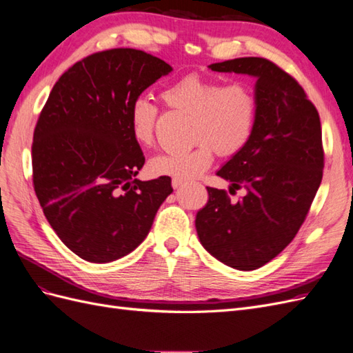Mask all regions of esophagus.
I'll return each instance as SVG.
<instances>
[{
	"label": "esophagus",
	"instance_id": "1",
	"mask_svg": "<svg viewBox=\"0 0 353 353\" xmlns=\"http://www.w3.org/2000/svg\"><path fill=\"white\" fill-rule=\"evenodd\" d=\"M183 184H185L184 179H181V178H172V187H174V188H179Z\"/></svg>",
	"mask_w": 353,
	"mask_h": 353
}]
</instances>
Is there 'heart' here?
Wrapping results in <instances>:
<instances>
[{
	"label": "heart",
	"instance_id": "b5f03b06",
	"mask_svg": "<svg viewBox=\"0 0 353 353\" xmlns=\"http://www.w3.org/2000/svg\"><path fill=\"white\" fill-rule=\"evenodd\" d=\"M160 100L168 109L191 116V141L196 145L153 157L150 169L156 175L199 176L209 169L215 152L222 157L240 153L250 143L258 122V97L243 82L222 85L193 72L165 85ZM157 117V105L145 97L135 99L130 105L128 122L140 145L153 144Z\"/></svg>",
	"mask_w": 353,
	"mask_h": 353
}]
</instances>
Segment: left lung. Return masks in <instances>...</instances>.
Returning <instances> with one entry per match:
<instances>
[{"label":"left lung","instance_id":"1","mask_svg":"<svg viewBox=\"0 0 353 353\" xmlns=\"http://www.w3.org/2000/svg\"><path fill=\"white\" fill-rule=\"evenodd\" d=\"M215 72L254 77L259 112L254 134L216 175L245 196L232 203L225 190L208 187L196 215L200 243L240 271L258 270L296 237L323 179L319 114L299 82L271 60L241 57L213 63Z\"/></svg>","mask_w":353,"mask_h":353}]
</instances>
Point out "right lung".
Returning a JSON list of instances; mask_svg holds the SVG:
<instances>
[{"label": "right lung", "instance_id": "1", "mask_svg": "<svg viewBox=\"0 0 353 353\" xmlns=\"http://www.w3.org/2000/svg\"><path fill=\"white\" fill-rule=\"evenodd\" d=\"M172 68L148 52L113 48L74 63L52 87L32 143L34 188L51 228L81 259L108 263L138 248L174 188L140 181L145 157L128 112Z\"/></svg>", "mask_w": 353, "mask_h": 353}]
</instances>
